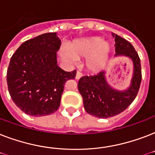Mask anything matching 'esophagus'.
Instances as JSON below:
<instances>
[{
	"label": "esophagus",
	"instance_id": "1",
	"mask_svg": "<svg viewBox=\"0 0 155 155\" xmlns=\"http://www.w3.org/2000/svg\"><path fill=\"white\" fill-rule=\"evenodd\" d=\"M83 76V74L81 72H80V71H77V72H76V75H75V79H76V80H80V78L82 77Z\"/></svg>",
	"mask_w": 155,
	"mask_h": 155
}]
</instances>
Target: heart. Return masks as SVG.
I'll use <instances>...</instances> for the list:
<instances>
[{
    "instance_id": "obj_1",
    "label": "heart",
    "mask_w": 155,
    "mask_h": 155,
    "mask_svg": "<svg viewBox=\"0 0 155 155\" xmlns=\"http://www.w3.org/2000/svg\"><path fill=\"white\" fill-rule=\"evenodd\" d=\"M110 52L109 42L93 36L73 41L68 46V51H61V55L69 62H74L75 58H87L86 68L92 72H99L107 65Z\"/></svg>"
}]
</instances>
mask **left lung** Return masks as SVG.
<instances>
[{"mask_svg":"<svg viewBox=\"0 0 155 155\" xmlns=\"http://www.w3.org/2000/svg\"><path fill=\"white\" fill-rule=\"evenodd\" d=\"M115 38V56L130 58L134 64L130 86L126 90L114 89L106 80L105 71L97 75L83 76L78 83V89L83 97L84 109L98 118H108L122 113L136 98L142 81L139 56L127 40L113 34Z\"/></svg>","mask_w":155,"mask_h":155,"instance_id":"8db88e82","label":"left lung"}]
</instances>
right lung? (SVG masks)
<instances>
[{"instance_id":"right-lung-1","label":"right lung","mask_w":155,"mask_h":155,"mask_svg":"<svg viewBox=\"0 0 155 155\" xmlns=\"http://www.w3.org/2000/svg\"><path fill=\"white\" fill-rule=\"evenodd\" d=\"M61 41L56 33H46L23 42L13 54L7 70V84L13 101L33 117L58 110L64 85L75 79L57 64Z\"/></svg>"}]
</instances>
